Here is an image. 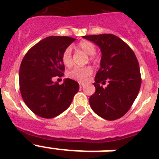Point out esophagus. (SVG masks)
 <instances>
[{
  "label": "esophagus",
  "instance_id": "obj_1",
  "mask_svg": "<svg viewBox=\"0 0 159 159\" xmlns=\"http://www.w3.org/2000/svg\"><path fill=\"white\" fill-rule=\"evenodd\" d=\"M79 86L82 88V87H83L85 86V83H83V82H79Z\"/></svg>",
  "mask_w": 159,
  "mask_h": 159
}]
</instances>
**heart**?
Returning <instances> with one entry per match:
<instances>
[{
    "label": "heart",
    "mask_w": 159,
    "mask_h": 159,
    "mask_svg": "<svg viewBox=\"0 0 159 159\" xmlns=\"http://www.w3.org/2000/svg\"><path fill=\"white\" fill-rule=\"evenodd\" d=\"M77 48H79L80 50L84 52L87 54L90 55V59L95 60L94 54L96 53V46L93 43L90 42V41H82L78 43ZM62 63L66 66V67H69L72 64V49L70 47H67L65 48L63 53L61 57ZM93 70L91 67L87 66V67H76L70 70L69 72H67V76L71 79L77 80L79 82H83L88 78V77L92 74Z\"/></svg>",
    "instance_id": "obj_1"
}]
</instances>
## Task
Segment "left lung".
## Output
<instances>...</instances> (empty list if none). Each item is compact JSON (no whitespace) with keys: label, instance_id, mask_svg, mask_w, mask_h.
I'll return each instance as SVG.
<instances>
[{"label":"left lung","instance_id":"obj_1","mask_svg":"<svg viewBox=\"0 0 159 159\" xmlns=\"http://www.w3.org/2000/svg\"><path fill=\"white\" fill-rule=\"evenodd\" d=\"M102 51L101 67L95 77L96 92L89 102L95 113L107 120L120 118L130 109L141 86L139 65L131 48L111 34L86 35ZM108 82L103 89L99 84Z\"/></svg>","mask_w":159,"mask_h":159}]
</instances>
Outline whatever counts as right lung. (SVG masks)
Returning a JSON list of instances; mask_svg holds the SVG:
<instances>
[{"mask_svg": "<svg viewBox=\"0 0 159 159\" xmlns=\"http://www.w3.org/2000/svg\"><path fill=\"white\" fill-rule=\"evenodd\" d=\"M67 36H49L34 45L25 55L19 72L20 91L24 102L37 116L54 118L71 105L79 84L69 78L62 84L53 77H62L65 70L61 57L74 42Z\"/></svg>", "mask_w": 159, "mask_h": 159, "instance_id": "1", "label": "right lung"}]
</instances>
